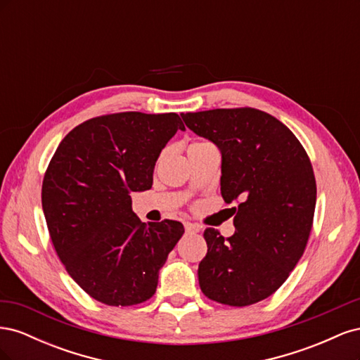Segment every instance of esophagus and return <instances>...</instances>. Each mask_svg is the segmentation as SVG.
Segmentation results:
<instances>
[{
  "label": "esophagus",
  "instance_id": "esophagus-1",
  "mask_svg": "<svg viewBox=\"0 0 360 360\" xmlns=\"http://www.w3.org/2000/svg\"><path fill=\"white\" fill-rule=\"evenodd\" d=\"M201 226L198 224H192V222H184V231L188 234H197L200 233Z\"/></svg>",
  "mask_w": 360,
  "mask_h": 360
}]
</instances>
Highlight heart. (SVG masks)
Instances as JSON below:
<instances>
[{
    "label": "heart",
    "mask_w": 360,
    "mask_h": 360,
    "mask_svg": "<svg viewBox=\"0 0 360 360\" xmlns=\"http://www.w3.org/2000/svg\"><path fill=\"white\" fill-rule=\"evenodd\" d=\"M204 144H207V143H193V144H191V147H198V146H204Z\"/></svg>",
    "instance_id": "b5f03b06"
}]
</instances>
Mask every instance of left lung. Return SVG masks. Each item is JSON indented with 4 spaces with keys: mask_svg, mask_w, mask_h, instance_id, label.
<instances>
[{
    "mask_svg": "<svg viewBox=\"0 0 360 360\" xmlns=\"http://www.w3.org/2000/svg\"><path fill=\"white\" fill-rule=\"evenodd\" d=\"M180 115L219 148L225 202L240 200L231 237L204 231L201 291L214 302L248 307L274 294L303 255L317 200L312 165L291 130L267 112L236 108Z\"/></svg>",
    "mask_w": 360,
    "mask_h": 360,
    "instance_id": "8db88e82",
    "label": "left lung"
}]
</instances>
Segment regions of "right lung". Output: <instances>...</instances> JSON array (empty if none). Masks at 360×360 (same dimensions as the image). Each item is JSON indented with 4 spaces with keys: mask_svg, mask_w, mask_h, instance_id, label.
<instances>
[{
    "mask_svg": "<svg viewBox=\"0 0 360 360\" xmlns=\"http://www.w3.org/2000/svg\"><path fill=\"white\" fill-rule=\"evenodd\" d=\"M177 114L122 112L86 120L64 136L41 186L51 240L68 274L110 307L153 296L159 270L184 233L181 222H141L132 192L151 189Z\"/></svg>",
    "mask_w": 360,
    "mask_h": 360,
    "instance_id": "right-lung-1",
    "label": "right lung"
}]
</instances>
